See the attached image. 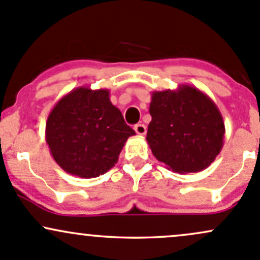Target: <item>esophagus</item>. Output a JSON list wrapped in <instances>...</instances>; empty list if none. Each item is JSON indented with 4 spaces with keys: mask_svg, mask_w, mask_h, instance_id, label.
Returning <instances> with one entry per match:
<instances>
[{
    "mask_svg": "<svg viewBox=\"0 0 260 260\" xmlns=\"http://www.w3.org/2000/svg\"><path fill=\"white\" fill-rule=\"evenodd\" d=\"M135 131H136L137 135H139V136H144L145 133H147V127H145L144 124L138 123V124H136V125H135Z\"/></svg>",
    "mask_w": 260,
    "mask_h": 260,
    "instance_id": "esophagus-1",
    "label": "esophagus"
}]
</instances>
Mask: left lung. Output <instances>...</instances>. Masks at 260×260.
Segmentation results:
<instances>
[{
  "mask_svg": "<svg viewBox=\"0 0 260 260\" xmlns=\"http://www.w3.org/2000/svg\"><path fill=\"white\" fill-rule=\"evenodd\" d=\"M147 142L169 170L198 173L210 167L223 147L224 122L215 102L190 85L154 91Z\"/></svg>",
  "mask_w": 260,
  "mask_h": 260,
  "instance_id": "obj_1",
  "label": "left lung"
}]
</instances>
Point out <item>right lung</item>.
<instances>
[{
    "label": "right lung",
    "instance_id": "obj_1",
    "mask_svg": "<svg viewBox=\"0 0 260 260\" xmlns=\"http://www.w3.org/2000/svg\"><path fill=\"white\" fill-rule=\"evenodd\" d=\"M135 135L110 101L107 88H74L56 102L45 124V141L56 164L85 179L115 167L127 139Z\"/></svg>",
    "mask_w": 260,
    "mask_h": 260
}]
</instances>
